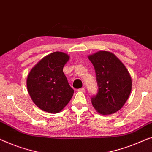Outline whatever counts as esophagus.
Instances as JSON below:
<instances>
[{"label": "esophagus", "instance_id": "obj_1", "mask_svg": "<svg viewBox=\"0 0 152 152\" xmlns=\"http://www.w3.org/2000/svg\"><path fill=\"white\" fill-rule=\"evenodd\" d=\"M78 91H81V92H85V88H80V89H78Z\"/></svg>", "mask_w": 152, "mask_h": 152}]
</instances>
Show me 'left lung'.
<instances>
[{
    "mask_svg": "<svg viewBox=\"0 0 152 152\" xmlns=\"http://www.w3.org/2000/svg\"><path fill=\"white\" fill-rule=\"evenodd\" d=\"M94 65L98 93L91 97L94 107L102 115L121 109L130 96L132 80L129 72L115 54L99 51L89 56Z\"/></svg>",
    "mask_w": 152,
    "mask_h": 152,
    "instance_id": "8db88e82",
    "label": "left lung"
}]
</instances>
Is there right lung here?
<instances>
[{
  "label": "right lung",
  "instance_id": "right-lung-1",
  "mask_svg": "<svg viewBox=\"0 0 152 152\" xmlns=\"http://www.w3.org/2000/svg\"><path fill=\"white\" fill-rule=\"evenodd\" d=\"M69 58L67 54L54 52L43 58L28 74L26 80L28 94L42 110L60 112L73 96L74 89L63 72Z\"/></svg>",
  "mask_w": 152,
  "mask_h": 152
}]
</instances>
